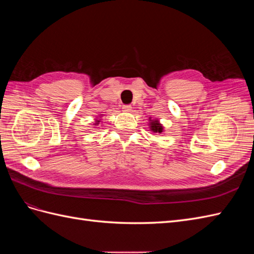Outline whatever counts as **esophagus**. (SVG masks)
<instances>
[{
    "label": "esophagus",
    "mask_w": 254,
    "mask_h": 254,
    "mask_svg": "<svg viewBox=\"0 0 254 254\" xmlns=\"http://www.w3.org/2000/svg\"><path fill=\"white\" fill-rule=\"evenodd\" d=\"M122 109H123V111H125V112H130L132 109V107L130 105H124L122 107Z\"/></svg>",
    "instance_id": "34e87169"
}]
</instances>
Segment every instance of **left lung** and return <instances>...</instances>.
<instances>
[{
  "label": "left lung",
  "mask_w": 254,
  "mask_h": 254,
  "mask_svg": "<svg viewBox=\"0 0 254 254\" xmlns=\"http://www.w3.org/2000/svg\"><path fill=\"white\" fill-rule=\"evenodd\" d=\"M150 130H152L153 132H159L161 133L163 131V127L159 124V121H152L150 123Z\"/></svg>",
  "instance_id": "obj_1"
}]
</instances>
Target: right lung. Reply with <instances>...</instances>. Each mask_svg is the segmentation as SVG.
<instances>
[{
	"label": "right lung",
	"mask_w": 254,
	"mask_h": 254,
	"mask_svg": "<svg viewBox=\"0 0 254 254\" xmlns=\"http://www.w3.org/2000/svg\"><path fill=\"white\" fill-rule=\"evenodd\" d=\"M98 123H99V121H96V123H95V125H96V124L98 125Z\"/></svg>",
	"instance_id": "1"
}]
</instances>
